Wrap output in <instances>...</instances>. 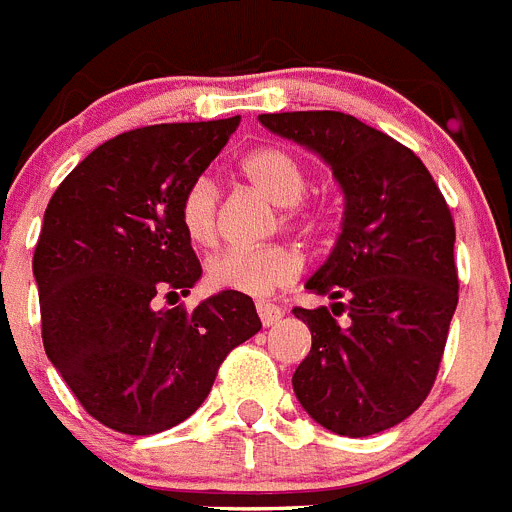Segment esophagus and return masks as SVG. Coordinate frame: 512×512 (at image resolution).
I'll return each instance as SVG.
<instances>
[{"mask_svg": "<svg viewBox=\"0 0 512 512\" xmlns=\"http://www.w3.org/2000/svg\"><path fill=\"white\" fill-rule=\"evenodd\" d=\"M257 317H260V322L265 324V327H270V324H275L283 317V309L281 306L268 304V301H257Z\"/></svg>", "mask_w": 512, "mask_h": 512, "instance_id": "1", "label": "esophagus"}]
</instances>
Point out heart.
<instances>
[{
	"instance_id": "b5f03b06",
	"label": "heart",
	"mask_w": 512,
	"mask_h": 512,
	"mask_svg": "<svg viewBox=\"0 0 512 512\" xmlns=\"http://www.w3.org/2000/svg\"><path fill=\"white\" fill-rule=\"evenodd\" d=\"M252 188L260 190L275 206H283L281 226L317 239L330 226L332 211L319 198L306 195L311 185L309 170L293 151L283 146H257L239 164ZM180 226L193 244L216 242L219 234V185L208 175L190 182L177 206ZM301 257L288 244H262V247H226L206 265V278L219 291L268 296L299 275Z\"/></svg>"
}]
</instances>
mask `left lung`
I'll use <instances>...</instances> for the list:
<instances>
[{"instance_id":"8db88e82","label":"left lung","mask_w":512,"mask_h":512,"mask_svg":"<svg viewBox=\"0 0 512 512\" xmlns=\"http://www.w3.org/2000/svg\"><path fill=\"white\" fill-rule=\"evenodd\" d=\"M260 123L322 154L345 193L335 250L306 281L332 304L293 309L311 330L293 391L337 435L394 428L428 399L459 304L451 208L415 151L353 115L296 110Z\"/></svg>"}]
</instances>
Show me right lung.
I'll return each mask as SVG.
<instances>
[{"mask_svg": "<svg viewBox=\"0 0 512 512\" xmlns=\"http://www.w3.org/2000/svg\"><path fill=\"white\" fill-rule=\"evenodd\" d=\"M239 121L121 133L48 201L33 255L43 348L84 412L118 433L154 435L193 415L226 355L262 327L234 291L154 309L201 278L177 206Z\"/></svg>", "mask_w": 512, "mask_h": 512, "instance_id": "1", "label": "right lung"}]
</instances>
